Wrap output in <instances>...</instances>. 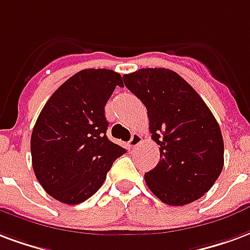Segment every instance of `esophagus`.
<instances>
[{
    "instance_id": "esophagus-1",
    "label": "esophagus",
    "mask_w": 250,
    "mask_h": 250,
    "mask_svg": "<svg viewBox=\"0 0 250 250\" xmlns=\"http://www.w3.org/2000/svg\"><path fill=\"white\" fill-rule=\"evenodd\" d=\"M143 142V139H142V136H140L139 134H134L132 135V138H131V140L128 142V147H130V149H132L134 151L138 146H139L140 143Z\"/></svg>"
}]
</instances>
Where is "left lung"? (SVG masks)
Wrapping results in <instances>:
<instances>
[{
  "mask_svg": "<svg viewBox=\"0 0 250 250\" xmlns=\"http://www.w3.org/2000/svg\"><path fill=\"white\" fill-rule=\"evenodd\" d=\"M123 81L147 108L151 138L160 149L156 167L144 173L151 192L175 207L200 199L224 167L223 135L213 114L195 88L168 68H140Z\"/></svg>",
  "mask_w": 250,
  "mask_h": 250,
  "instance_id": "obj_1",
  "label": "left lung"
}]
</instances>
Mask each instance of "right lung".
I'll return each instance as SVG.
<instances>
[{
  "label": "right lung",
  "instance_id": "obj_1",
  "mask_svg": "<svg viewBox=\"0 0 250 250\" xmlns=\"http://www.w3.org/2000/svg\"><path fill=\"white\" fill-rule=\"evenodd\" d=\"M116 86L123 87L120 74L86 68L68 78L41 111L31 134V162L37 180L55 200L68 205L87 200L125 152L106 135L104 106Z\"/></svg>",
  "mask_w": 250,
  "mask_h": 250
}]
</instances>
